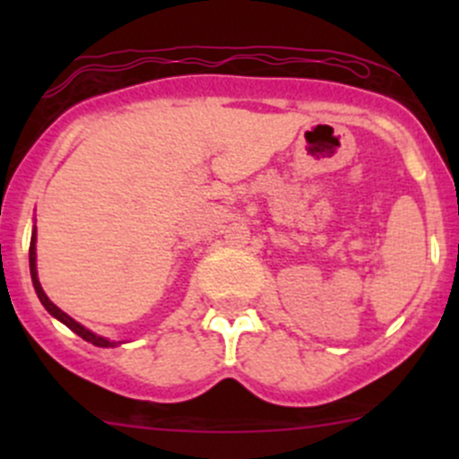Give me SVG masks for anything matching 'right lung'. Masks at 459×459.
Here are the masks:
<instances>
[{
	"label": "right lung",
	"instance_id": "add662e5",
	"mask_svg": "<svg viewBox=\"0 0 459 459\" xmlns=\"http://www.w3.org/2000/svg\"><path fill=\"white\" fill-rule=\"evenodd\" d=\"M35 244H37V229H35V226H32V235H30V248H29L30 277H32V286H35V293H37V298H39V302L44 304V308H46V311H48L50 316H53L55 319H59V322H62V324H66V326L71 328L73 333H77V335H80L82 340L91 342V344L100 346V349H113V346L122 344V342H113V340H108V337H101V335H97V333L88 331L86 326H82L80 322H75V319H73L71 316H66V313H64L62 308H59V307H55V304L50 302V299H48V295H46V293H44V289H41V284H39V277H37V248H35Z\"/></svg>",
	"mask_w": 459,
	"mask_h": 459
}]
</instances>
